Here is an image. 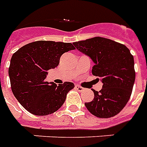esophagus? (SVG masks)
Here are the masks:
<instances>
[{
  "instance_id": "obj_1",
  "label": "esophagus",
  "mask_w": 147,
  "mask_h": 147,
  "mask_svg": "<svg viewBox=\"0 0 147 147\" xmlns=\"http://www.w3.org/2000/svg\"><path fill=\"white\" fill-rule=\"evenodd\" d=\"M76 89L78 91H82V90H84V88H82V86H79V85H76Z\"/></svg>"
}]
</instances>
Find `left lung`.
I'll list each match as a JSON object with an SVG mask.
<instances>
[{
    "label": "left lung",
    "instance_id": "8db88e82",
    "mask_svg": "<svg viewBox=\"0 0 147 147\" xmlns=\"http://www.w3.org/2000/svg\"><path fill=\"white\" fill-rule=\"evenodd\" d=\"M73 44L93 60L95 65L92 74L103 82L99 92L93 90V100L85 103L88 111L100 118L118 115L131 96L136 78L134 58L130 51L124 44L100 36Z\"/></svg>",
    "mask_w": 147,
    "mask_h": 147
}]
</instances>
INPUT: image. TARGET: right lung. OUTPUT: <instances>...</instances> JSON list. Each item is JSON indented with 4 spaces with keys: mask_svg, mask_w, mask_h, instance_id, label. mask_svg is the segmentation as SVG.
I'll list each match as a JSON object with an SVG mask.
<instances>
[{
    "mask_svg": "<svg viewBox=\"0 0 147 147\" xmlns=\"http://www.w3.org/2000/svg\"><path fill=\"white\" fill-rule=\"evenodd\" d=\"M75 50L71 43L40 40L22 47L13 54L9 68L11 87L22 106L32 115H51L65 103L75 85L57 86L46 82L47 71L57 67L65 52Z\"/></svg>",
    "mask_w": 147,
    "mask_h": 147,
    "instance_id": "add662e5",
    "label": "right lung"
}]
</instances>
